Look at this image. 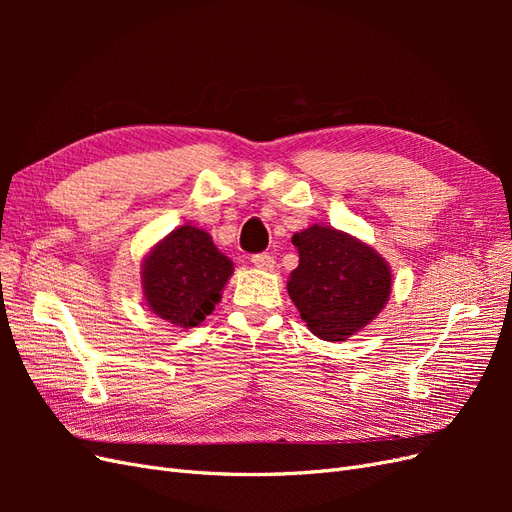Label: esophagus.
I'll return each instance as SVG.
<instances>
[{
	"mask_svg": "<svg viewBox=\"0 0 512 512\" xmlns=\"http://www.w3.org/2000/svg\"><path fill=\"white\" fill-rule=\"evenodd\" d=\"M252 265L260 271H271L275 267V258L271 254H254L252 256Z\"/></svg>",
	"mask_w": 512,
	"mask_h": 512,
	"instance_id": "1",
	"label": "esophagus"
}]
</instances>
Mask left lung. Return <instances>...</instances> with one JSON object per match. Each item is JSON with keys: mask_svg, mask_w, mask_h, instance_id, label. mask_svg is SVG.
I'll return each mask as SVG.
<instances>
[{"mask_svg": "<svg viewBox=\"0 0 512 512\" xmlns=\"http://www.w3.org/2000/svg\"><path fill=\"white\" fill-rule=\"evenodd\" d=\"M299 267L288 294L309 331L324 342H344L374 320L391 294V267L348 232L309 226L294 232Z\"/></svg>", "mask_w": 512, "mask_h": 512, "instance_id": "1", "label": "left lung"}]
</instances>
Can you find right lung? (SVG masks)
<instances>
[{
	"label": "right lung",
	"mask_w": 512,
	"mask_h": 512,
	"mask_svg": "<svg viewBox=\"0 0 512 512\" xmlns=\"http://www.w3.org/2000/svg\"><path fill=\"white\" fill-rule=\"evenodd\" d=\"M230 275L232 260L213 245L209 232L183 224L143 260L145 303L158 318L192 329L220 303Z\"/></svg>",
	"instance_id": "1"
}]
</instances>
